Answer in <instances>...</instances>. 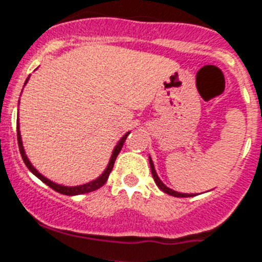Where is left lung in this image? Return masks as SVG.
<instances>
[{
	"mask_svg": "<svg viewBox=\"0 0 262 262\" xmlns=\"http://www.w3.org/2000/svg\"><path fill=\"white\" fill-rule=\"evenodd\" d=\"M150 161V169H151V174H153V178H154V182L157 183V186H158L161 190L163 191V192H166V194L169 195H172V196H177V198H188V196H194V195L191 194H181V192H177V191H172L171 188L166 187L165 185H163L162 182H161V179L158 178V175H157L156 172V169H154V165H153V161H151V158H149Z\"/></svg>",
	"mask_w": 262,
	"mask_h": 262,
	"instance_id": "8db88e82",
	"label": "left lung"
}]
</instances>
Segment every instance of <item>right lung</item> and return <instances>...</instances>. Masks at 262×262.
<instances>
[{
	"label": "right lung",
	"mask_w": 262,
	"mask_h": 262,
	"mask_svg": "<svg viewBox=\"0 0 262 262\" xmlns=\"http://www.w3.org/2000/svg\"><path fill=\"white\" fill-rule=\"evenodd\" d=\"M27 80H29V77H27ZM26 80V81H27ZM128 134L126 133L124 136V137L121 138V140L118 141L117 146L115 147V150H113V154L112 157H111V161H109V165L108 167L105 169V171L103 172V174L100 175L99 178L95 179V181L90 182V183H85V185H81V186H76V187H67V186H60V185H56V183H54V182L49 181L47 178H45L42 174H39V172L36 171L35 169H34V166L31 165L30 161L27 159L26 154H25V150H24V146H22V140H21V133H19V124H17V140H18V147H19V153H21L22 156V159H24L25 165L27 166V169L30 170L31 172H33L35 177H38V178L40 179V181L43 182V183H46L47 186H50V187L52 188V190H55L56 192H59V194H63V195H80V194H87V192H92V191L97 190V188L103 187L104 185H105V182L108 181V177L109 174H111V171H112L113 169V165H115V161L116 158H117L118 153L121 151L122 149V145H124L125 140H126V137H128Z\"/></svg>",
	"instance_id": "add662e5"
}]
</instances>
